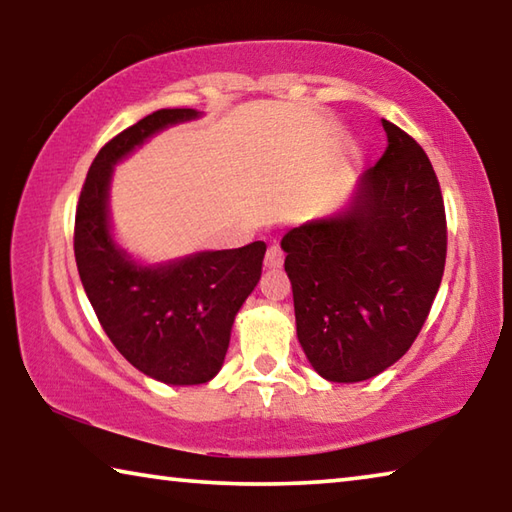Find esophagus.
<instances>
[{
  "label": "esophagus",
  "instance_id": "34e87169",
  "mask_svg": "<svg viewBox=\"0 0 512 512\" xmlns=\"http://www.w3.org/2000/svg\"><path fill=\"white\" fill-rule=\"evenodd\" d=\"M282 262H284V255H282V250H280V246H271L266 250V257H264V266L266 268H280L282 266Z\"/></svg>",
  "mask_w": 512,
  "mask_h": 512
}]
</instances>
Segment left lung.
I'll list each match as a JSON object with an SVG mask.
<instances>
[{"label": "left lung", "instance_id": "8db88e82", "mask_svg": "<svg viewBox=\"0 0 512 512\" xmlns=\"http://www.w3.org/2000/svg\"><path fill=\"white\" fill-rule=\"evenodd\" d=\"M388 146L341 210L282 239L296 332L320 377L366 381L411 348L445 271L447 223L422 146L381 119Z\"/></svg>", "mask_w": 512, "mask_h": 512}]
</instances>
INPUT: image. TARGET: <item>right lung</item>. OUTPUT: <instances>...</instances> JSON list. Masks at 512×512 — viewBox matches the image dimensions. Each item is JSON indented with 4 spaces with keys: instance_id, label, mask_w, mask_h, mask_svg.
Returning <instances> with one entry per match:
<instances>
[{
    "instance_id": "right-lung-1",
    "label": "right lung",
    "mask_w": 512,
    "mask_h": 512,
    "mask_svg": "<svg viewBox=\"0 0 512 512\" xmlns=\"http://www.w3.org/2000/svg\"><path fill=\"white\" fill-rule=\"evenodd\" d=\"M198 117L192 108H162L112 137L94 158L76 207L74 255L94 314L126 361L171 386L219 375L235 316L262 277L266 253L264 241H253L144 264L115 239L112 171L164 128Z\"/></svg>"
}]
</instances>
